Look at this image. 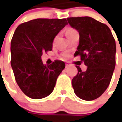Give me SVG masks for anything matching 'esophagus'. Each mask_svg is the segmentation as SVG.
<instances>
[{"mask_svg":"<svg viewBox=\"0 0 122 122\" xmlns=\"http://www.w3.org/2000/svg\"><path fill=\"white\" fill-rule=\"evenodd\" d=\"M65 66H66V68H67V67L69 66V64H65Z\"/></svg>","mask_w":122,"mask_h":122,"instance_id":"1","label":"esophagus"}]
</instances>
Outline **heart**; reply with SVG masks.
Returning a JSON list of instances; mask_svg holds the SVG:
<instances>
[{"label": "heart", "mask_w": 122, "mask_h": 122, "mask_svg": "<svg viewBox=\"0 0 122 122\" xmlns=\"http://www.w3.org/2000/svg\"><path fill=\"white\" fill-rule=\"evenodd\" d=\"M74 30H73V29H68V30L66 31V32H71V31H73Z\"/></svg>", "instance_id": "1"}]
</instances>
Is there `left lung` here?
Instances as JSON below:
<instances>
[{"label": "left lung", "instance_id": "obj_1", "mask_svg": "<svg viewBox=\"0 0 122 122\" xmlns=\"http://www.w3.org/2000/svg\"><path fill=\"white\" fill-rule=\"evenodd\" d=\"M67 21L79 34L77 51L87 66L83 72L76 66L77 75L72 79L74 92L84 101H93L105 92L115 66V41L109 28L90 17H68Z\"/></svg>", "mask_w": 122, "mask_h": 122}]
</instances>
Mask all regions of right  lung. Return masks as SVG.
Returning <instances> with one entry per match:
<instances>
[{"instance_id": "obj_1", "label": "right lung", "mask_w": 122, "mask_h": 122, "mask_svg": "<svg viewBox=\"0 0 122 122\" xmlns=\"http://www.w3.org/2000/svg\"><path fill=\"white\" fill-rule=\"evenodd\" d=\"M67 24L66 19H35L19 25L14 32L11 65L17 85L31 98L49 96L65 68L60 60L43 64L41 56L52 49L54 38Z\"/></svg>"}]
</instances>
